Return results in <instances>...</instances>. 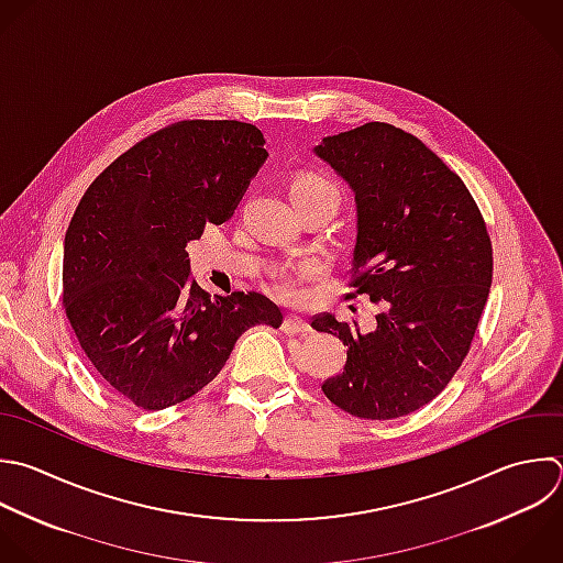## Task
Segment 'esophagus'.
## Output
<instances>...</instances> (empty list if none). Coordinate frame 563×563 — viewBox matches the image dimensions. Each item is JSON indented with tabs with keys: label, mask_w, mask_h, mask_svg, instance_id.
<instances>
[{
	"label": "esophagus",
	"mask_w": 563,
	"mask_h": 563,
	"mask_svg": "<svg viewBox=\"0 0 563 563\" xmlns=\"http://www.w3.org/2000/svg\"><path fill=\"white\" fill-rule=\"evenodd\" d=\"M282 330L286 332V334H310L312 332V328L303 321V319H299V317H286L284 319V325H282Z\"/></svg>",
	"instance_id": "1"
}]
</instances>
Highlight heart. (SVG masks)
Wrapping results in <instances>:
<instances>
[{
	"label": "heart",
	"instance_id": "b5f03b06",
	"mask_svg": "<svg viewBox=\"0 0 563 563\" xmlns=\"http://www.w3.org/2000/svg\"><path fill=\"white\" fill-rule=\"evenodd\" d=\"M312 194H323L330 196L334 202H339V189L323 176L317 174H301L292 183V198L297 196H312ZM279 288L286 297L297 295V279L292 273H279Z\"/></svg>",
	"mask_w": 563,
	"mask_h": 563
}]
</instances>
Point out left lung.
<instances>
[{
  "instance_id": "left-lung-1",
  "label": "left lung",
  "mask_w": 563,
  "mask_h": 563,
  "mask_svg": "<svg viewBox=\"0 0 563 563\" xmlns=\"http://www.w3.org/2000/svg\"><path fill=\"white\" fill-rule=\"evenodd\" d=\"M354 191V295L378 308L372 332L323 312L317 332L347 345L321 389L343 411L389 420L433 400L462 365L493 277V249L468 189L422 141L365 123L314 147Z\"/></svg>"
}]
</instances>
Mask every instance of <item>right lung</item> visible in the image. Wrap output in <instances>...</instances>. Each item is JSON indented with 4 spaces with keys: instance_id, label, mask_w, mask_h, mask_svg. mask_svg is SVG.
<instances>
[{
    "instance_id": "obj_1",
    "label": "right lung",
    "mask_w": 563,
    "mask_h": 563,
    "mask_svg": "<svg viewBox=\"0 0 563 563\" xmlns=\"http://www.w3.org/2000/svg\"><path fill=\"white\" fill-rule=\"evenodd\" d=\"M240 121H180L121 154L84 194L64 244L66 317L97 372L136 407L209 385L253 325L279 328L260 292L211 299L187 242L227 222L268 152Z\"/></svg>"
}]
</instances>
